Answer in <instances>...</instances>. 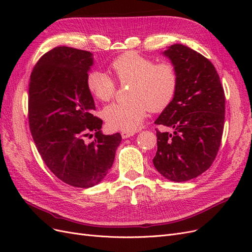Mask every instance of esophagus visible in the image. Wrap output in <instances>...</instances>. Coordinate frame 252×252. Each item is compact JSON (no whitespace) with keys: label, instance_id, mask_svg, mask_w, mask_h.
Wrapping results in <instances>:
<instances>
[{"label":"esophagus","instance_id":"esophagus-1","mask_svg":"<svg viewBox=\"0 0 252 252\" xmlns=\"http://www.w3.org/2000/svg\"><path fill=\"white\" fill-rule=\"evenodd\" d=\"M121 134H122V138H123V139H128V138H130V136H132V135L134 134V132H126V131H123Z\"/></svg>","mask_w":252,"mask_h":252}]
</instances>
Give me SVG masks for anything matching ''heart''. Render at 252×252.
I'll return each mask as SVG.
<instances>
[{"mask_svg": "<svg viewBox=\"0 0 252 252\" xmlns=\"http://www.w3.org/2000/svg\"><path fill=\"white\" fill-rule=\"evenodd\" d=\"M112 70L122 83L132 82L129 102H117L103 110V118L112 130L134 132L141 127L148 110H164L173 100L178 87L175 68L168 62L154 60L129 51L111 63ZM89 93L96 100L107 102L114 95L117 85L109 74L91 70L86 79Z\"/></svg>", "mask_w": 252, "mask_h": 252, "instance_id": "heart-1", "label": "heart"}]
</instances>
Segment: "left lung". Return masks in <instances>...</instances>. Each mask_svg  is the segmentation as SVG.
Here are the masks:
<instances>
[{
  "mask_svg": "<svg viewBox=\"0 0 252 252\" xmlns=\"http://www.w3.org/2000/svg\"><path fill=\"white\" fill-rule=\"evenodd\" d=\"M163 55L175 68L178 87L155 123L173 132L157 130L152 162L167 180L185 182L199 177L215 161L223 134L225 94L215 66L201 53L173 44Z\"/></svg>",
  "mask_w": 252,
  "mask_h": 252,
  "instance_id": "1",
  "label": "left lung"
}]
</instances>
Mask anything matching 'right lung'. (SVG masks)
Instances as JSON below:
<instances>
[{
	"label": "right lung",
	"instance_id": "obj_1",
	"mask_svg": "<svg viewBox=\"0 0 252 252\" xmlns=\"http://www.w3.org/2000/svg\"><path fill=\"white\" fill-rule=\"evenodd\" d=\"M94 55L60 46L45 53L30 75L28 119L37 151L51 172L68 185L89 188L108 173L120 133L106 135L94 117L86 79ZM95 132L90 143L86 136Z\"/></svg>",
	"mask_w": 252,
	"mask_h": 252
}]
</instances>
